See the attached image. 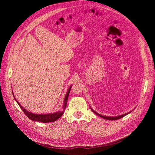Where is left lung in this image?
Returning <instances> with one entry per match:
<instances>
[{"instance_id":"obj_1","label":"left lung","mask_w":155,"mask_h":155,"mask_svg":"<svg viewBox=\"0 0 155 155\" xmlns=\"http://www.w3.org/2000/svg\"><path fill=\"white\" fill-rule=\"evenodd\" d=\"M91 109L92 111L94 112V113H95L96 115H97V116H99L101 117V118H103L104 119L109 120H118V119H120V118H123V117H124L125 116L127 115L128 114H129L130 112H131V111H130V112H128V113H126V114H122V115H120V116H114V117L111 116V117H110V116H105L101 115L100 114H98L97 112H95L94 110L92 109L91 107Z\"/></svg>"}]
</instances>
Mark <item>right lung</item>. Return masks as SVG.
Listing matches in <instances>:
<instances>
[{
  "label": "right lung",
  "instance_id": "right-lung-1",
  "mask_svg": "<svg viewBox=\"0 0 155 155\" xmlns=\"http://www.w3.org/2000/svg\"><path fill=\"white\" fill-rule=\"evenodd\" d=\"M72 85L70 87V88H68V92L67 93L66 96H65V97L64 99V104L63 105V109L61 111H58L57 112H54V113H51V114H33L30 112H28V110H26L25 109L23 108L21 104L18 103V101H17V100L15 98V101H17V103L18 104V105H19V107L21 108L22 110L24 112V113L27 116V117L28 118H30V120H33V121H39V122H43V123H49V122H53V121H55L57 120L58 119H59L61 116L64 112L65 109H66L67 107V100H68V95L70 91V89H71Z\"/></svg>",
  "mask_w": 155,
  "mask_h": 155
}]
</instances>
